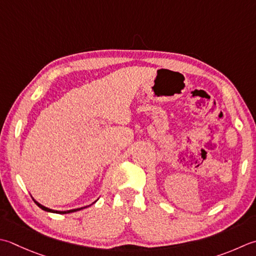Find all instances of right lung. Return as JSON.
Listing matches in <instances>:
<instances>
[{
  "mask_svg": "<svg viewBox=\"0 0 256 256\" xmlns=\"http://www.w3.org/2000/svg\"><path fill=\"white\" fill-rule=\"evenodd\" d=\"M33 201L35 202V204H36L40 208H42L43 211H46V212H52V213H58V214H66V213H72V212H76V211H80V210L84 208H74V210H70V211H54V210H51V208H48L43 206L42 204H40L38 202L35 201L34 198H33Z\"/></svg>",
  "mask_w": 256,
  "mask_h": 256,
  "instance_id": "right-lung-1",
  "label": "right lung"
}]
</instances>
